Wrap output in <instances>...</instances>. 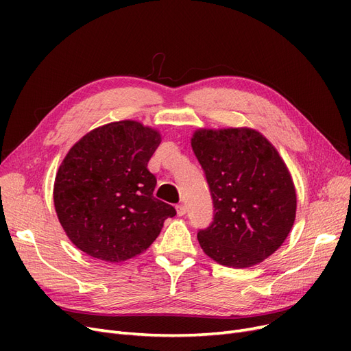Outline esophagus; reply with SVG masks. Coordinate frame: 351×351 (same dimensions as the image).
Returning a JSON list of instances; mask_svg holds the SVG:
<instances>
[{"mask_svg": "<svg viewBox=\"0 0 351 351\" xmlns=\"http://www.w3.org/2000/svg\"><path fill=\"white\" fill-rule=\"evenodd\" d=\"M176 209H177V215H178V217H183V215H186V212H187L186 205L180 204V205H177V206H176Z\"/></svg>", "mask_w": 351, "mask_h": 351, "instance_id": "34e87169", "label": "esophagus"}]
</instances>
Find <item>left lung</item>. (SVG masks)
Returning <instances> with one entry per match:
<instances>
[{
	"label": "left lung",
	"instance_id": "left-lung-1",
	"mask_svg": "<svg viewBox=\"0 0 351 351\" xmlns=\"http://www.w3.org/2000/svg\"><path fill=\"white\" fill-rule=\"evenodd\" d=\"M192 147L206 176L214 221L199 230L200 247L231 268L261 263L294 224L295 190L289 168L259 132L199 129Z\"/></svg>",
	"mask_w": 351,
	"mask_h": 351
}]
</instances>
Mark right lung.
I'll list each match as a JSON object with an SVG mask.
<instances>
[{
  "mask_svg": "<svg viewBox=\"0 0 351 351\" xmlns=\"http://www.w3.org/2000/svg\"><path fill=\"white\" fill-rule=\"evenodd\" d=\"M161 143L151 127L124 120L98 127L74 145L54 183L60 224L92 258L121 262L143 253L176 209L154 196L147 162Z\"/></svg>",
  "mask_w": 351,
  "mask_h": 351,
  "instance_id": "add662e5",
  "label": "right lung"
}]
</instances>
